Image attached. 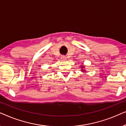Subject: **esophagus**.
Masks as SVG:
<instances>
[{
  "label": "esophagus",
  "instance_id": "esophagus-1",
  "mask_svg": "<svg viewBox=\"0 0 126 126\" xmlns=\"http://www.w3.org/2000/svg\"><path fill=\"white\" fill-rule=\"evenodd\" d=\"M61 58H62V59H65V58H66V57L64 56H62Z\"/></svg>",
  "mask_w": 126,
  "mask_h": 126
}]
</instances>
